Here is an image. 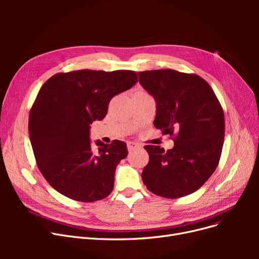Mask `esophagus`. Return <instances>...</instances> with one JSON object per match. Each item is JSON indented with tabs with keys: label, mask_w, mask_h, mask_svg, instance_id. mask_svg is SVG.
Masks as SVG:
<instances>
[{
	"label": "esophagus",
	"mask_w": 259,
	"mask_h": 259,
	"mask_svg": "<svg viewBox=\"0 0 259 259\" xmlns=\"http://www.w3.org/2000/svg\"><path fill=\"white\" fill-rule=\"evenodd\" d=\"M127 148H128V151L129 152H132L134 150H137V149H140L141 148V145L137 144V143H133V142H129L127 144Z\"/></svg>",
	"instance_id": "1"
}]
</instances>
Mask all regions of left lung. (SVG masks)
Returning <instances> with one entry per match:
<instances>
[{
	"label": "left lung",
	"mask_w": 259,
	"mask_h": 259,
	"mask_svg": "<svg viewBox=\"0 0 259 259\" xmlns=\"http://www.w3.org/2000/svg\"><path fill=\"white\" fill-rule=\"evenodd\" d=\"M140 83L156 102L154 126L174 147L144 148L149 162L142 179L149 191L179 198L205 184L219 165L225 138L223 107L207 81L172 69L139 72Z\"/></svg>",
	"instance_id": "obj_1"
}]
</instances>
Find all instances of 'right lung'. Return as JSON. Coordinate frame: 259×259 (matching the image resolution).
<instances>
[{"instance_id":"1","label":"right lung","mask_w":259,"mask_h":259,"mask_svg":"<svg viewBox=\"0 0 259 259\" xmlns=\"http://www.w3.org/2000/svg\"><path fill=\"white\" fill-rule=\"evenodd\" d=\"M138 81L131 70H76L52 75L30 109L28 131L38 170L49 185L73 200L107 197L118 162L128 155L124 142L89 139L90 124L102 120L111 99Z\"/></svg>"}]
</instances>
